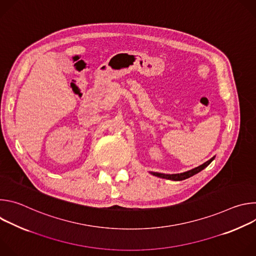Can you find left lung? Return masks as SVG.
<instances>
[{"instance_id":"1","label":"left lung","mask_w":256,"mask_h":256,"mask_svg":"<svg viewBox=\"0 0 256 256\" xmlns=\"http://www.w3.org/2000/svg\"><path fill=\"white\" fill-rule=\"evenodd\" d=\"M214 159V157H212V159H210L208 161H206V163L202 164L200 166L194 168V169H192L190 171H186V172H184V173H179V174H163V173H158V172H151V174L155 175V176H158V177H161V178H166V179H170V180H174V181H179V180H184L186 178H190L192 177V175L198 173L200 171H202V169H204L212 160Z\"/></svg>"}]
</instances>
